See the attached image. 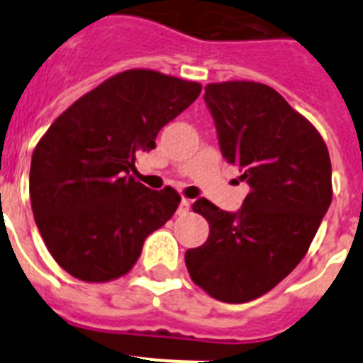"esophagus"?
<instances>
[{"instance_id":"1","label":"esophagus","mask_w":363,"mask_h":363,"mask_svg":"<svg viewBox=\"0 0 363 363\" xmlns=\"http://www.w3.org/2000/svg\"><path fill=\"white\" fill-rule=\"evenodd\" d=\"M189 207H191V201H189L187 198H182V201H179V205H178V213L179 214L187 213Z\"/></svg>"}]
</instances>
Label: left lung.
Masks as SVG:
<instances>
[{"label":"left lung","instance_id":"1","mask_svg":"<svg viewBox=\"0 0 363 363\" xmlns=\"http://www.w3.org/2000/svg\"><path fill=\"white\" fill-rule=\"evenodd\" d=\"M203 99L221 156L251 192L236 213L205 198L192 203L211 230L203 245L185 252V265L205 293L243 303L306 256L333 200L331 160L318 130L264 83H211Z\"/></svg>","mask_w":363,"mask_h":363}]
</instances>
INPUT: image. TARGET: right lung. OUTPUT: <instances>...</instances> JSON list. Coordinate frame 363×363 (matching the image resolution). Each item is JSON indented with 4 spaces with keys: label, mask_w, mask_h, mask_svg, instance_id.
Returning <instances> with one entry per match:
<instances>
[{
    "label": "right lung",
    "mask_w": 363,
    "mask_h": 363,
    "mask_svg": "<svg viewBox=\"0 0 363 363\" xmlns=\"http://www.w3.org/2000/svg\"><path fill=\"white\" fill-rule=\"evenodd\" d=\"M200 91L196 82L127 70L82 96L41 138L28 178L32 213L52 258L74 278L123 277L147 236L171 220L178 192L152 191L129 172Z\"/></svg>",
    "instance_id": "add662e5"
}]
</instances>
